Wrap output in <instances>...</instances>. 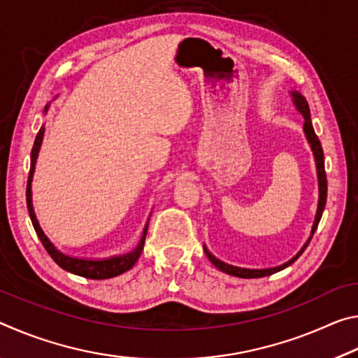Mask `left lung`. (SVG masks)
I'll list each match as a JSON object with an SVG mask.
<instances>
[{
  "mask_svg": "<svg viewBox=\"0 0 358 358\" xmlns=\"http://www.w3.org/2000/svg\"><path fill=\"white\" fill-rule=\"evenodd\" d=\"M292 101L296 107V110H299L303 118H305V123H303V131H305V136H306V141L308 143L311 145V150H313V155H314V159H316V169H317V180H319V203H317V213H316V220H314L313 224V230H311V237L308 238V241L305 243V246L301 248V250L295 254V256L289 260V262L282 264L280 266H273V268H260V270H252V268H241V266H235V265H229L226 262H222V260L216 259L213 254H211L207 246H203V251L207 254V257L210 259V262L213 264L217 270L224 271V273L227 275H232V276H238V278H262V276H268V275H273L276 271H281L289 266L290 264H294L296 259L301 256V252L306 250L308 243H310L314 232H316L317 229V224L320 221V217H322L324 213V208H325V202H327V175H325V166H324V151H322V145L319 142V137L316 136V132H314L313 128V123H311V117H310V106H308V102L305 99V96L299 92H292Z\"/></svg>",
  "mask_w": 358,
  "mask_h": 358,
  "instance_id": "1",
  "label": "left lung"
}]
</instances>
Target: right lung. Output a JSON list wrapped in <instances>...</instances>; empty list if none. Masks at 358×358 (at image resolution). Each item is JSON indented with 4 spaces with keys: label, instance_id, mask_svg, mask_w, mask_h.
Instances as JSON below:
<instances>
[{
    "label": "right lung",
    "instance_id": "obj_1",
    "mask_svg": "<svg viewBox=\"0 0 358 358\" xmlns=\"http://www.w3.org/2000/svg\"><path fill=\"white\" fill-rule=\"evenodd\" d=\"M48 106H45V112H47ZM44 126L39 129L38 136H36V141L31 150V167H29V175H28V183H27V207H28V213L29 217H31L33 227L38 234V237L41 240V243L44 245L45 251L50 254V257L55 260V262L62 266L63 270L71 271V273L83 276V278H90V280H108V278L118 276L124 271L131 270L134 264L137 262V259L141 257V254L143 251V245H145V237H147V230H148V222L143 229L142 238L138 241V245L134 251H131L128 254H121V256H113L108 259H101V260H90V259H77V257H71L66 256L59 250H57L50 240L47 238V235L44 234V230L41 229L38 220H36L34 215V208H33V201H31V181H33V173H34V166H36V159H38L39 155V148L42 143V138H44Z\"/></svg>",
    "mask_w": 358,
    "mask_h": 358
}]
</instances>
